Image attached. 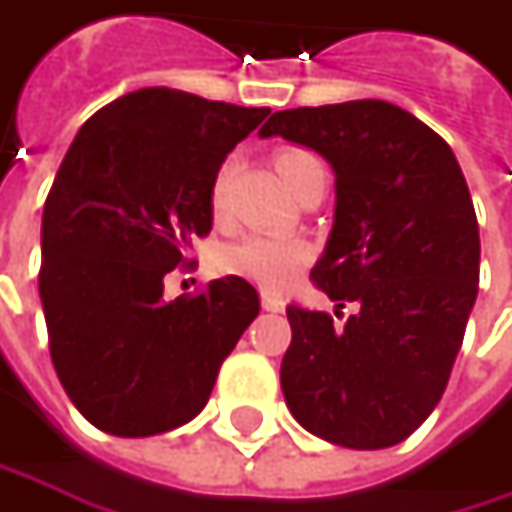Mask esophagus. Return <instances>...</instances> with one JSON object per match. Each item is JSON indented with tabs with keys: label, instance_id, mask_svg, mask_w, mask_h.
I'll list each match as a JSON object with an SVG mask.
<instances>
[{
	"label": "esophagus",
	"instance_id": "34e87169",
	"mask_svg": "<svg viewBox=\"0 0 512 512\" xmlns=\"http://www.w3.org/2000/svg\"><path fill=\"white\" fill-rule=\"evenodd\" d=\"M260 304H263V310H272V313H281L284 310V299L275 296V293H269V290L260 293Z\"/></svg>",
	"mask_w": 512,
	"mask_h": 512
}]
</instances>
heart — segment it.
<instances>
[{
	"instance_id": "obj_1",
	"label": "heart",
	"mask_w": 512,
	"mask_h": 512,
	"mask_svg": "<svg viewBox=\"0 0 512 512\" xmlns=\"http://www.w3.org/2000/svg\"><path fill=\"white\" fill-rule=\"evenodd\" d=\"M275 166L284 178V184L296 193L304 181L325 169L319 155H313L310 149L302 146H287L275 155ZM231 172L234 163L225 161L213 181H210V213L216 222H225L228 213V184H231ZM313 249L302 237H269V234H249L237 243H231L228 249H222L219 266L231 275L249 278L252 284L263 290H281L287 287L304 266L310 263Z\"/></svg>"
}]
</instances>
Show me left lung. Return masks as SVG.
Returning a JSON list of instances; mask_svg holds the SVG:
<instances>
[{"label": "left lung", "instance_id": "obj_1", "mask_svg": "<svg viewBox=\"0 0 512 512\" xmlns=\"http://www.w3.org/2000/svg\"><path fill=\"white\" fill-rule=\"evenodd\" d=\"M316 149L337 175V213L310 281L358 310L287 307L281 390L322 440L375 451L407 440L440 404L478 296V216L448 143L390 102L293 108L260 137Z\"/></svg>", "mask_w": 512, "mask_h": 512}]
</instances>
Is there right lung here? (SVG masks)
I'll use <instances>...</instances> for the list:
<instances>
[{
	"instance_id": "obj_1",
	"label": "right lung",
	"mask_w": 512,
	"mask_h": 512,
	"mask_svg": "<svg viewBox=\"0 0 512 512\" xmlns=\"http://www.w3.org/2000/svg\"><path fill=\"white\" fill-rule=\"evenodd\" d=\"M266 108L146 87L75 134L43 205L40 302L55 372L81 416L155 437L208 404L222 360L260 310L240 275L178 299L163 275L208 237L210 181Z\"/></svg>"
}]
</instances>
